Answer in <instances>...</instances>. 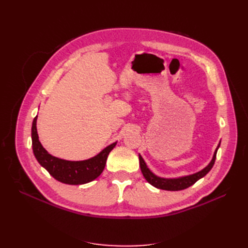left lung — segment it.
I'll use <instances>...</instances> for the list:
<instances>
[{"label": "left lung", "instance_id": "8db88e82", "mask_svg": "<svg viewBox=\"0 0 248 248\" xmlns=\"http://www.w3.org/2000/svg\"><path fill=\"white\" fill-rule=\"evenodd\" d=\"M218 147L215 150L214 155H213V158L208 164V167H206L204 170H202L199 172H196V174L190 175V176H185V177H181V178H176V179H164V178H159L155 176L153 172L150 170L146 163L144 161V159L141 158V156L140 155V170L142 172V175L146 178L147 181L155 186L156 188H159V189H163V190H170V191H177V190H183L185 188H188L189 186L193 185L196 183L198 180H200L201 178H202L204 176H206L208 172L210 171L214 166V162L216 159V153H217V150H218Z\"/></svg>", "mask_w": 248, "mask_h": 248}]
</instances>
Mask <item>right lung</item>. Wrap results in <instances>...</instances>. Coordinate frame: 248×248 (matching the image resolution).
Masks as SVG:
<instances>
[{
  "instance_id": "add662e5",
  "label": "right lung",
  "mask_w": 248,
  "mask_h": 248,
  "mask_svg": "<svg viewBox=\"0 0 248 248\" xmlns=\"http://www.w3.org/2000/svg\"><path fill=\"white\" fill-rule=\"evenodd\" d=\"M37 117L34 118L32 124V147L36 159L58 181L69 184L80 185L93 181L99 177L106 167L108 156L117 142L109 145L93 158L82 161H68L57 158L50 155L41 145L38 140L36 128Z\"/></svg>"
}]
</instances>
